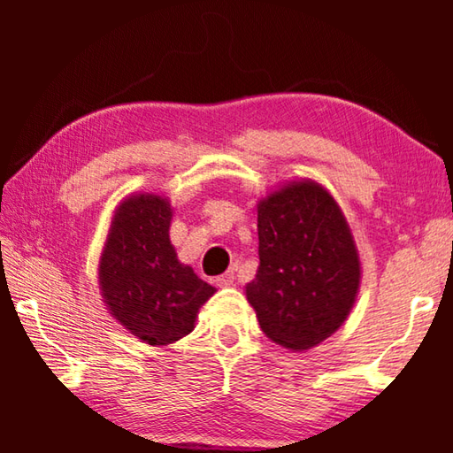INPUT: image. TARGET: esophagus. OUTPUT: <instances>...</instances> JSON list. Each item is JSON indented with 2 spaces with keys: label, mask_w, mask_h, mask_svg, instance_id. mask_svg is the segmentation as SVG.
Masks as SVG:
<instances>
[{
  "label": "esophagus",
  "mask_w": 453,
  "mask_h": 453,
  "mask_svg": "<svg viewBox=\"0 0 453 453\" xmlns=\"http://www.w3.org/2000/svg\"><path fill=\"white\" fill-rule=\"evenodd\" d=\"M234 280H235L234 272H226V273L218 275V278H216V286H219V288H229V286H234Z\"/></svg>",
  "instance_id": "obj_1"
}]
</instances>
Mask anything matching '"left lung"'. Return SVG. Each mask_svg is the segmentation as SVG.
I'll return each mask as SVG.
<instances>
[{"mask_svg": "<svg viewBox=\"0 0 453 453\" xmlns=\"http://www.w3.org/2000/svg\"><path fill=\"white\" fill-rule=\"evenodd\" d=\"M259 265L245 286L262 332L310 349L343 324L359 288L354 237L334 197L313 181L291 183L257 205Z\"/></svg>", "mask_w": 453, "mask_h": 453, "instance_id": "1", "label": "left lung"}]
</instances>
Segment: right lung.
Instances as JSON below:
<instances>
[{"label":"right lung","mask_w":453,"mask_h":453,"mask_svg":"<svg viewBox=\"0 0 453 453\" xmlns=\"http://www.w3.org/2000/svg\"><path fill=\"white\" fill-rule=\"evenodd\" d=\"M172 208L159 196L119 205L99 259V286L111 316L150 346H167L194 329L213 289L178 262L170 242Z\"/></svg>","instance_id":"obj_1"}]
</instances>
